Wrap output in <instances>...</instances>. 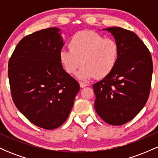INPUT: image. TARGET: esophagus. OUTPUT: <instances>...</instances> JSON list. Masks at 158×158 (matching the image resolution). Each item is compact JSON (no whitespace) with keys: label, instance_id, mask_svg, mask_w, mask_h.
Listing matches in <instances>:
<instances>
[{"label":"esophagus","instance_id":"1","mask_svg":"<svg viewBox=\"0 0 158 158\" xmlns=\"http://www.w3.org/2000/svg\"><path fill=\"white\" fill-rule=\"evenodd\" d=\"M79 85H80V88H85V87H86V86H88V85L87 84H85V83H84V82H81V81H80V82H79Z\"/></svg>","mask_w":158,"mask_h":158}]
</instances>
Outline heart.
<instances>
[{
  "mask_svg": "<svg viewBox=\"0 0 158 158\" xmlns=\"http://www.w3.org/2000/svg\"><path fill=\"white\" fill-rule=\"evenodd\" d=\"M69 48H62L59 59L67 73L72 74L81 63L77 77L102 79L113 70L118 61L119 48L115 40L92 31L82 30L72 36Z\"/></svg>",
  "mask_w": 158,
  "mask_h": 158,
  "instance_id": "b5f03b06",
  "label": "heart"
}]
</instances>
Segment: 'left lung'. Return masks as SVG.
<instances>
[{
    "mask_svg": "<svg viewBox=\"0 0 158 158\" xmlns=\"http://www.w3.org/2000/svg\"><path fill=\"white\" fill-rule=\"evenodd\" d=\"M103 30L114 36L119 53L113 70L93 85L94 107L105 122L121 126L131 120L147 102L153 72L152 56L135 32L117 27Z\"/></svg>",
    "mask_w": 158,
    "mask_h": 158,
    "instance_id": "1",
    "label": "left lung"
}]
</instances>
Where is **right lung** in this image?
<instances>
[{
  "label": "right lung",
  "instance_id": "add662e5",
  "mask_svg": "<svg viewBox=\"0 0 158 158\" xmlns=\"http://www.w3.org/2000/svg\"><path fill=\"white\" fill-rule=\"evenodd\" d=\"M64 44L60 29L39 30L23 38L9 61L15 106L32 123L44 129H55L66 121L80 89L60 61Z\"/></svg>",
  "mask_w": 158,
  "mask_h": 158
}]
</instances>
